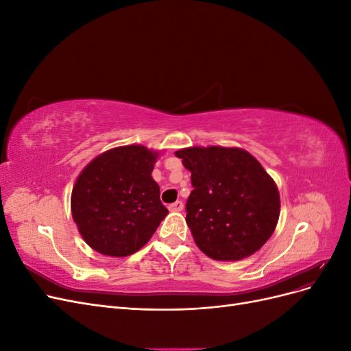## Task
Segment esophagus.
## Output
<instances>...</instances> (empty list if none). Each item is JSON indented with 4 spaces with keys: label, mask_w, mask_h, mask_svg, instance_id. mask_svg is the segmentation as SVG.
I'll return each mask as SVG.
<instances>
[{
    "label": "esophagus",
    "mask_w": 351,
    "mask_h": 351,
    "mask_svg": "<svg viewBox=\"0 0 351 351\" xmlns=\"http://www.w3.org/2000/svg\"><path fill=\"white\" fill-rule=\"evenodd\" d=\"M183 208H184V204L182 200H177V202H174V204L168 206V209L173 210V212H180V210H183Z\"/></svg>",
    "instance_id": "34e87169"
}]
</instances>
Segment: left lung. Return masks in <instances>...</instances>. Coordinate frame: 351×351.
Segmentation results:
<instances>
[{"label":"left lung","mask_w":351,"mask_h":351,"mask_svg":"<svg viewBox=\"0 0 351 351\" xmlns=\"http://www.w3.org/2000/svg\"><path fill=\"white\" fill-rule=\"evenodd\" d=\"M192 173L186 222L197 247L215 261H240L259 250L280 217L274 180L239 147H187L177 151Z\"/></svg>","instance_id":"8db88e82"}]
</instances>
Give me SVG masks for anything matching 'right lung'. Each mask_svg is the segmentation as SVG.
<instances>
[{
	"instance_id": "add662e5",
	"label": "right lung",
	"mask_w": 351,
	"mask_h": 351,
	"mask_svg": "<svg viewBox=\"0 0 351 351\" xmlns=\"http://www.w3.org/2000/svg\"><path fill=\"white\" fill-rule=\"evenodd\" d=\"M156 156L145 146H121L101 154L80 173L71 193V214L93 250L129 256L149 241L167 217L151 176Z\"/></svg>"
}]
</instances>
